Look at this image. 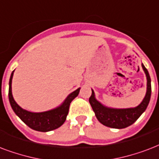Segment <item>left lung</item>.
I'll list each match as a JSON object with an SVG mask.
<instances>
[{"mask_svg":"<svg viewBox=\"0 0 159 159\" xmlns=\"http://www.w3.org/2000/svg\"><path fill=\"white\" fill-rule=\"evenodd\" d=\"M144 72L146 74L147 80V93L142 103L135 108L128 109H112L102 106L99 101L95 100V93L92 90V94L89 99V104L95 111V116L98 120L105 126L111 128H125L131 126L138 120L143 112L145 111L148 106L150 97H151V79L149 76L148 71L145 66L142 64Z\"/></svg>","mask_w":159,"mask_h":159,"instance_id":"8db88e82","label":"left lung"}]
</instances>
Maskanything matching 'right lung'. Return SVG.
Instances as JSON below:
<instances>
[{
	"label": "right lung",
	"mask_w": 159,
	"mask_h": 159,
	"mask_svg": "<svg viewBox=\"0 0 159 159\" xmlns=\"http://www.w3.org/2000/svg\"><path fill=\"white\" fill-rule=\"evenodd\" d=\"M13 72L11 75L10 81H9L8 95H9L11 107L14 112L20 117V119L26 125L29 126L30 128L39 132H49L61 126L66 120L71 101L79 95L80 89L79 88L75 91L71 93L67 97L64 103L56 109L51 110L48 111L39 112V113L30 112L21 108L13 99L12 93H11V80H12Z\"/></svg>",
	"instance_id": "1"
}]
</instances>
